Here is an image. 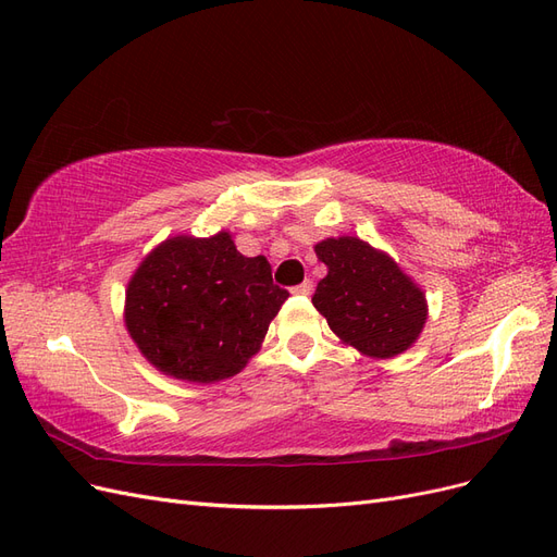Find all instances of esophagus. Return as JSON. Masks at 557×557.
Instances as JSON below:
<instances>
[{"label":"esophagus","mask_w":557,"mask_h":557,"mask_svg":"<svg viewBox=\"0 0 557 557\" xmlns=\"http://www.w3.org/2000/svg\"><path fill=\"white\" fill-rule=\"evenodd\" d=\"M311 290H313V281H311V278H307L305 283H299V285H295V288H293V295H301V297H309V295H311Z\"/></svg>","instance_id":"1"}]
</instances>
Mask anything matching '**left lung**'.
Wrapping results in <instances>:
<instances>
[{
  "instance_id": "1",
  "label": "left lung",
  "mask_w": 557,
  "mask_h": 557,
  "mask_svg": "<svg viewBox=\"0 0 557 557\" xmlns=\"http://www.w3.org/2000/svg\"><path fill=\"white\" fill-rule=\"evenodd\" d=\"M315 256L327 276L311 301L344 344L369 358H395L413 346L428 320L425 293L391 256L358 237L320 242Z\"/></svg>"
}]
</instances>
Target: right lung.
I'll return each mask as SVG.
<instances>
[{
	"instance_id": "obj_1",
	"label": "right lung",
	"mask_w": 557,
	"mask_h": 557,
	"mask_svg": "<svg viewBox=\"0 0 557 557\" xmlns=\"http://www.w3.org/2000/svg\"><path fill=\"white\" fill-rule=\"evenodd\" d=\"M288 297L267 258L242 256L230 232L181 234L150 250L129 278L125 325L166 376L213 383L242 372Z\"/></svg>"
}]
</instances>
